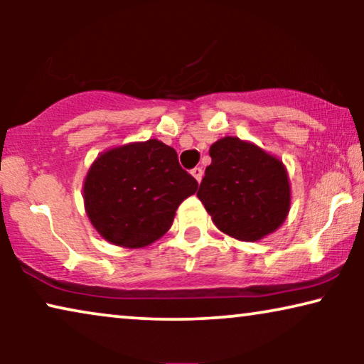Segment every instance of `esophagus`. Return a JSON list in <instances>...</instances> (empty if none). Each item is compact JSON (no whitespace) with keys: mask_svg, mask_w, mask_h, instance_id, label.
<instances>
[{"mask_svg":"<svg viewBox=\"0 0 364 364\" xmlns=\"http://www.w3.org/2000/svg\"><path fill=\"white\" fill-rule=\"evenodd\" d=\"M192 176H193V178H196V181L200 183V181H202V177H203V171L200 167H196V168H192Z\"/></svg>","mask_w":364,"mask_h":364,"instance_id":"1","label":"esophagus"}]
</instances>
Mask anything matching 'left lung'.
<instances>
[{
    "label": "left lung",
    "instance_id": "obj_1",
    "mask_svg": "<svg viewBox=\"0 0 364 364\" xmlns=\"http://www.w3.org/2000/svg\"><path fill=\"white\" fill-rule=\"evenodd\" d=\"M208 154L212 164L197 197L218 230L242 242L275 232L291 203L285 164L257 144L232 136L213 142Z\"/></svg>",
    "mask_w": 364,
    "mask_h": 364
}]
</instances>
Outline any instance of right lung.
Returning <instances> with one entry per match:
<instances>
[{
  "label": "right lung",
  "instance_id": "add662e5",
  "mask_svg": "<svg viewBox=\"0 0 364 364\" xmlns=\"http://www.w3.org/2000/svg\"><path fill=\"white\" fill-rule=\"evenodd\" d=\"M197 187L172 147L157 139L129 142L91 164L82 183L84 208L104 240L144 248L166 235L178 205Z\"/></svg>",
  "mask_w": 364,
  "mask_h": 364
}]
</instances>
